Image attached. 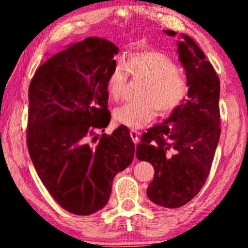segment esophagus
Here are the masks:
<instances>
[{
  "label": "esophagus",
  "mask_w": 248,
  "mask_h": 248,
  "mask_svg": "<svg viewBox=\"0 0 248 248\" xmlns=\"http://www.w3.org/2000/svg\"><path fill=\"white\" fill-rule=\"evenodd\" d=\"M130 137H131L133 143L138 144V142H139V132L131 130V131H130Z\"/></svg>",
  "instance_id": "34e87169"
}]
</instances>
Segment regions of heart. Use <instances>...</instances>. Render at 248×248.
<instances>
[{
  "label": "heart",
  "instance_id": "obj_1",
  "mask_svg": "<svg viewBox=\"0 0 248 248\" xmlns=\"http://www.w3.org/2000/svg\"><path fill=\"white\" fill-rule=\"evenodd\" d=\"M145 81L138 99L115 110V119L130 129H141L154 119L156 111L165 116L184 103L189 91L186 78L178 72L174 60L156 50L130 53L124 66L117 64L107 79V92L112 100H119L127 83V73Z\"/></svg>",
  "mask_w": 248,
  "mask_h": 248
}]
</instances>
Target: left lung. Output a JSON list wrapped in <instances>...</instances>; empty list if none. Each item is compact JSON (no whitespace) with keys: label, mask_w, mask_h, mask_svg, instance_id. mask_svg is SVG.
Masks as SVG:
<instances>
[{"label":"left lung","mask_w":248,"mask_h":248,"mask_svg":"<svg viewBox=\"0 0 248 248\" xmlns=\"http://www.w3.org/2000/svg\"><path fill=\"white\" fill-rule=\"evenodd\" d=\"M174 37L173 31H164ZM178 54L189 85L188 99L163 124L142 134L137 157L150 162L154 178L146 195L164 208H179L197 196L207 180L220 127V79L190 37L182 33Z\"/></svg>","instance_id":"8db88e82"}]
</instances>
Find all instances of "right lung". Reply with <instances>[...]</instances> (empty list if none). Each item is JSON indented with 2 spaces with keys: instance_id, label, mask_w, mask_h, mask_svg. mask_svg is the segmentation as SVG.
Here are the masks:
<instances>
[{
  "instance_id": "add662e5",
  "label": "right lung",
  "mask_w": 248,
  "mask_h": 248,
  "mask_svg": "<svg viewBox=\"0 0 248 248\" xmlns=\"http://www.w3.org/2000/svg\"><path fill=\"white\" fill-rule=\"evenodd\" d=\"M118 51L110 41L89 37L49 58L29 84V155L49 194L73 215L104 208L114 177L133 159L124 125L90 143L110 121L107 79Z\"/></svg>"
}]
</instances>
